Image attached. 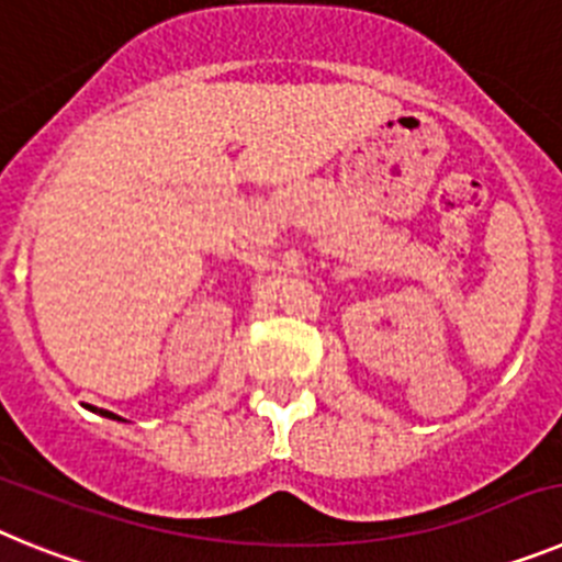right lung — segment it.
Masks as SVG:
<instances>
[{"label": "right lung", "mask_w": 562, "mask_h": 562, "mask_svg": "<svg viewBox=\"0 0 562 562\" xmlns=\"http://www.w3.org/2000/svg\"><path fill=\"white\" fill-rule=\"evenodd\" d=\"M103 416H109V419H121V416H114V414H106V411H103Z\"/></svg>", "instance_id": "add662e5"}]
</instances>
